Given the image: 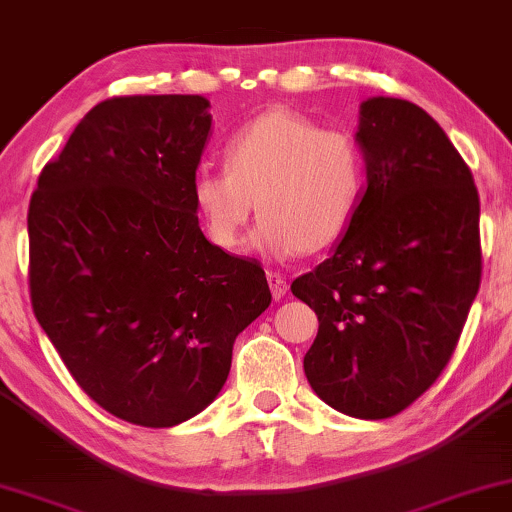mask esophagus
<instances>
[{
  "instance_id": "34e87169",
  "label": "esophagus",
  "mask_w": 512,
  "mask_h": 512,
  "mask_svg": "<svg viewBox=\"0 0 512 512\" xmlns=\"http://www.w3.org/2000/svg\"><path fill=\"white\" fill-rule=\"evenodd\" d=\"M267 281H269V288H271V295H274V299L285 297V292H288V283H285L283 276L267 274Z\"/></svg>"
}]
</instances>
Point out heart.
<instances>
[{
  "mask_svg": "<svg viewBox=\"0 0 512 512\" xmlns=\"http://www.w3.org/2000/svg\"><path fill=\"white\" fill-rule=\"evenodd\" d=\"M365 189V154L346 131H325L288 107H271L227 145V168L201 170L192 201L210 241L236 250L255 215L252 250L269 260L320 252L356 220Z\"/></svg>",
  "mask_w": 512,
  "mask_h": 512,
  "instance_id": "1",
  "label": "heart"
}]
</instances>
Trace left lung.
<instances>
[{
    "mask_svg": "<svg viewBox=\"0 0 512 512\" xmlns=\"http://www.w3.org/2000/svg\"><path fill=\"white\" fill-rule=\"evenodd\" d=\"M367 187L335 252L290 290L318 316L304 356L313 393L388 419L431 388L480 288V199L438 121L400 98L360 102Z\"/></svg>",
    "mask_w": 512,
    "mask_h": 512,
    "instance_id": "1",
    "label": "left lung"
}]
</instances>
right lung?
I'll use <instances>...</instances> for the list:
<instances>
[{
  "mask_svg": "<svg viewBox=\"0 0 512 512\" xmlns=\"http://www.w3.org/2000/svg\"><path fill=\"white\" fill-rule=\"evenodd\" d=\"M208 107L203 95L100 102L46 163L27 210L34 316L88 398L147 428L206 410L236 337L271 304L260 264L199 227Z\"/></svg>",
  "mask_w": 512,
  "mask_h": 512,
  "instance_id": "obj_1",
  "label": "right lung"
}]
</instances>
